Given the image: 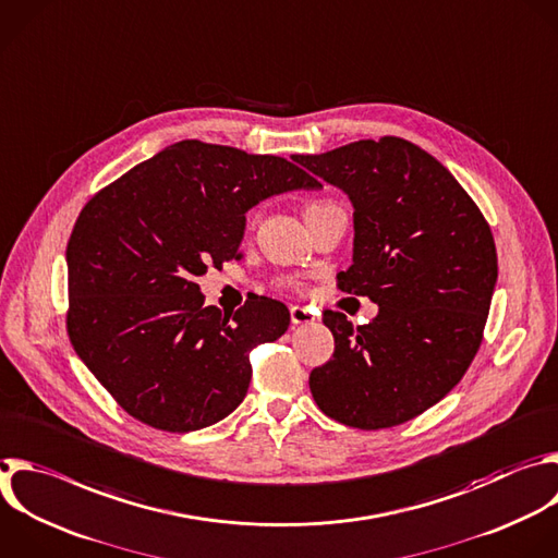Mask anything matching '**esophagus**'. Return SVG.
<instances>
[{
    "instance_id": "obj_1",
    "label": "esophagus",
    "mask_w": 558,
    "mask_h": 558,
    "mask_svg": "<svg viewBox=\"0 0 558 558\" xmlns=\"http://www.w3.org/2000/svg\"><path fill=\"white\" fill-rule=\"evenodd\" d=\"M291 313V324L298 326V324H308V322H315V315L308 311V308H302V306H291L289 308Z\"/></svg>"
}]
</instances>
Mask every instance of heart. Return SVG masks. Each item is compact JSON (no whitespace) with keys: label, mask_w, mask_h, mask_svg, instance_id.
Listing matches in <instances>:
<instances>
[{"label":"heart","mask_w":558,"mask_h":558,"mask_svg":"<svg viewBox=\"0 0 558 558\" xmlns=\"http://www.w3.org/2000/svg\"><path fill=\"white\" fill-rule=\"evenodd\" d=\"M322 206H326V204H311V206L306 208V213H308V210H313V208H322ZM254 223H256V217H252V219H250V228H254ZM295 289H300V287L295 284Z\"/></svg>","instance_id":"1"}]
</instances>
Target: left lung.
<instances>
[{
  "label": "left lung",
  "instance_id": "8db88e82",
  "mask_svg": "<svg viewBox=\"0 0 558 558\" xmlns=\"http://www.w3.org/2000/svg\"><path fill=\"white\" fill-rule=\"evenodd\" d=\"M293 159L350 197L354 254L337 287L379 304L356 328L324 311L335 352L311 369V395L354 429L408 423L460 384L482 345L497 282L490 226L456 177L403 137Z\"/></svg>",
  "mask_w": 558,
  "mask_h": 558
}]
</instances>
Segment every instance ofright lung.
Here are the masks:
<instances>
[{
    "label": "right lung",
    "instance_id": "add662e5",
    "mask_svg": "<svg viewBox=\"0 0 558 558\" xmlns=\"http://www.w3.org/2000/svg\"><path fill=\"white\" fill-rule=\"evenodd\" d=\"M319 185L284 157L183 140L85 204L68 243V335L129 416L185 434L243 403L250 352L284 335L289 308L263 295L204 306L197 278L241 256L252 206Z\"/></svg>",
    "mask_w": 558,
    "mask_h": 558
}]
</instances>
